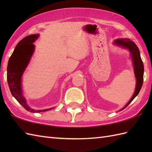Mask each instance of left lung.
<instances>
[{
  "mask_svg": "<svg viewBox=\"0 0 152 152\" xmlns=\"http://www.w3.org/2000/svg\"><path fill=\"white\" fill-rule=\"evenodd\" d=\"M115 44L118 45V46H121L123 48H127L130 51L132 58H133L134 74L137 79V86L134 94L125 107L121 110H122L130 104L140 91L144 80V64L141 59L140 51L134 42L128 39V38H122V39L116 40L115 41Z\"/></svg>",
  "mask_w": 152,
  "mask_h": 152,
  "instance_id": "8db88e82",
  "label": "left lung"
}]
</instances>
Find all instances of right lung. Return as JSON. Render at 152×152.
I'll return each instance as SVG.
<instances>
[{
	"instance_id": "obj_1",
	"label": "right lung",
	"mask_w": 152,
	"mask_h": 152,
	"mask_svg": "<svg viewBox=\"0 0 152 152\" xmlns=\"http://www.w3.org/2000/svg\"><path fill=\"white\" fill-rule=\"evenodd\" d=\"M38 36V34L28 35L19 41L10 57L7 67V81L12 95L25 110L33 113L46 112L51 109L43 110H34L31 109L27 104L25 99L22 95L21 76L34 51V46L33 43Z\"/></svg>"
}]
</instances>
